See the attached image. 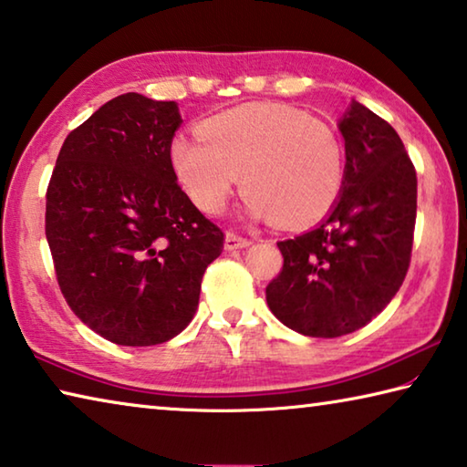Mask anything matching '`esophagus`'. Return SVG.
Returning a JSON list of instances; mask_svg holds the SVG:
<instances>
[{
	"label": "esophagus",
	"mask_w": 467,
	"mask_h": 467,
	"mask_svg": "<svg viewBox=\"0 0 467 467\" xmlns=\"http://www.w3.org/2000/svg\"><path fill=\"white\" fill-rule=\"evenodd\" d=\"M247 244H251V241L247 239V236H241V234H236V233H226V236H224V249L226 251L243 249V247H247Z\"/></svg>",
	"instance_id": "esophagus-1"
}]
</instances>
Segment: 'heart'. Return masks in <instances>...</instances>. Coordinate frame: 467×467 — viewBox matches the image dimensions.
Here are the masks:
<instances>
[{
    "label": "heart",
    "mask_w": 467,
    "mask_h": 467,
    "mask_svg": "<svg viewBox=\"0 0 467 467\" xmlns=\"http://www.w3.org/2000/svg\"><path fill=\"white\" fill-rule=\"evenodd\" d=\"M171 141V167L205 214H223L239 175L247 210L306 226L334 208L344 185V144L334 128L278 102L228 109Z\"/></svg>",
    "instance_id": "heart-1"
}]
</instances>
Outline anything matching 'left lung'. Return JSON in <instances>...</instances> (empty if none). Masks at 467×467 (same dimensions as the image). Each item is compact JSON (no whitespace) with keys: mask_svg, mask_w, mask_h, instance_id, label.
Listing matches in <instances>:
<instances>
[{"mask_svg":"<svg viewBox=\"0 0 467 467\" xmlns=\"http://www.w3.org/2000/svg\"><path fill=\"white\" fill-rule=\"evenodd\" d=\"M339 131L344 185L313 231L280 241L284 265L267 284L270 311L311 337L365 327L404 282L416 224V169L389 123L352 100Z\"/></svg>","mask_w":467,"mask_h":467,"instance_id":"obj_1","label":"left lung"}]
</instances>
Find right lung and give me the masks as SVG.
Instances as JSON below:
<instances>
[{
    "instance_id": "obj_1",
    "label": "right lung",
    "mask_w": 467,
    "mask_h": 467,
    "mask_svg": "<svg viewBox=\"0 0 467 467\" xmlns=\"http://www.w3.org/2000/svg\"><path fill=\"white\" fill-rule=\"evenodd\" d=\"M175 100L138 92L102 105L63 141L47 187L45 234L63 298L82 323L119 346L181 334L202 278L224 249L177 183Z\"/></svg>"
}]
</instances>
